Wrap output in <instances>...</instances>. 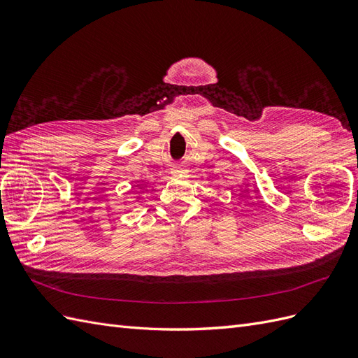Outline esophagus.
Wrapping results in <instances>:
<instances>
[{
	"label": "esophagus",
	"mask_w": 358,
	"mask_h": 358,
	"mask_svg": "<svg viewBox=\"0 0 358 358\" xmlns=\"http://www.w3.org/2000/svg\"><path fill=\"white\" fill-rule=\"evenodd\" d=\"M185 173V170H183L180 166H173L171 167V175L173 176H179V175H183Z\"/></svg>",
	"instance_id": "obj_1"
}]
</instances>
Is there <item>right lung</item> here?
Masks as SVG:
<instances>
[{
	"label": "right lung",
	"mask_w": 358,
	"mask_h": 358,
	"mask_svg": "<svg viewBox=\"0 0 358 358\" xmlns=\"http://www.w3.org/2000/svg\"><path fill=\"white\" fill-rule=\"evenodd\" d=\"M138 199H140V197H137V200H138Z\"/></svg>",
	"instance_id": "obj_1"
}]
</instances>
